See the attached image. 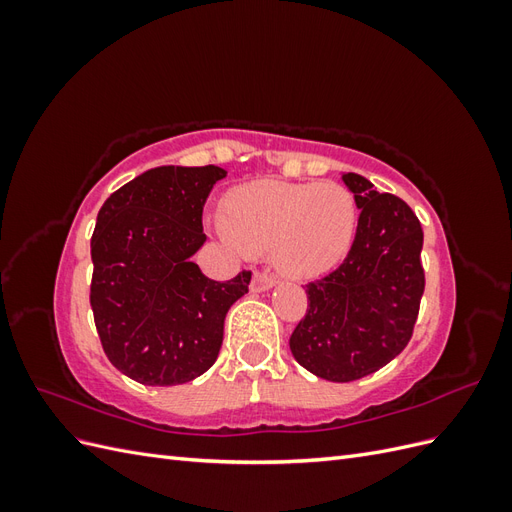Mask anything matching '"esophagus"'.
Returning a JSON list of instances; mask_svg holds the SVG:
<instances>
[{
	"mask_svg": "<svg viewBox=\"0 0 512 512\" xmlns=\"http://www.w3.org/2000/svg\"><path fill=\"white\" fill-rule=\"evenodd\" d=\"M277 284L275 277L269 271H256L252 277V292H265Z\"/></svg>",
	"mask_w": 512,
	"mask_h": 512,
	"instance_id": "34e87169",
	"label": "esophagus"
}]
</instances>
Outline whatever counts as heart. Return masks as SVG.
<instances>
[{
	"label": "heart",
	"mask_w": 512,
	"mask_h": 512,
	"mask_svg": "<svg viewBox=\"0 0 512 512\" xmlns=\"http://www.w3.org/2000/svg\"><path fill=\"white\" fill-rule=\"evenodd\" d=\"M220 218L243 252L271 250L282 273L318 277L348 256L359 209L352 192L335 181H252L224 196Z\"/></svg>",
	"instance_id": "obj_1"
}]
</instances>
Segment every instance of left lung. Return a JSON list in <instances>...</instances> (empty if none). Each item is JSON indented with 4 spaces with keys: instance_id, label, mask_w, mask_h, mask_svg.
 I'll use <instances>...</instances> for the list:
<instances>
[{
    "instance_id": "obj_1",
    "label": "left lung",
    "mask_w": 512,
    "mask_h": 512,
    "mask_svg": "<svg viewBox=\"0 0 512 512\" xmlns=\"http://www.w3.org/2000/svg\"><path fill=\"white\" fill-rule=\"evenodd\" d=\"M361 209L346 260L309 282L307 314L290 335L299 365L329 382L374 374L412 337L425 290L423 228L393 194H380L356 173L342 175Z\"/></svg>"
}]
</instances>
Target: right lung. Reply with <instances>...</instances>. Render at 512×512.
<instances>
[{
    "label": "right lung",
    "instance_id": "add662e5",
    "mask_svg": "<svg viewBox=\"0 0 512 512\" xmlns=\"http://www.w3.org/2000/svg\"><path fill=\"white\" fill-rule=\"evenodd\" d=\"M220 166H158L106 198L91 237V309L102 348L147 386L185 384L215 363L230 305L250 286L203 275V207Z\"/></svg>",
    "mask_w": 512,
    "mask_h": 512
}]
</instances>
